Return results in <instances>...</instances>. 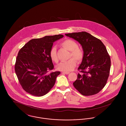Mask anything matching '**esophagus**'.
I'll return each mask as SVG.
<instances>
[{
	"label": "esophagus",
	"mask_w": 126,
	"mask_h": 126,
	"mask_svg": "<svg viewBox=\"0 0 126 126\" xmlns=\"http://www.w3.org/2000/svg\"><path fill=\"white\" fill-rule=\"evenodd\" d=\"M70 72H62L63 74H68Z\"/></svg>",
	"instance_id": "34e87169"
}]
</instances>
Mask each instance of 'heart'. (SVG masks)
<instances>
[{"label":"heart","mask_w":126,"mask_h":126,"mask_svg":"<svg viewBox=\"0 0 126 126\" xmlns=\"http://www.w3.org/2000/svg\"><path fill=\"white\" fill-rule=\"evenodd\" d=\"M61 45L64 48L70 51V57L74 58H71L66 61L62 62L58 65L57 68L60 71L68 72L72 70L75 67L77 63L76 59L78 62H81L83 60L84 57V51L82 49L78 47L77 43L72 40H66L62 42ZM49 56L53 62L55 63L58 62L57 49L55 47H53L50 49Z\"/></svg>","instance_id":"b5f03b06"}]
</instances>
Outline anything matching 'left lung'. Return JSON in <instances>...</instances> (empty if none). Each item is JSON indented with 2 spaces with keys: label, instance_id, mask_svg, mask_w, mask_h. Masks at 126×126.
<instances>
[{
  "label": "left lung",
  "instance_id": "1",
  "mask_svg": "<svg viewBox=\"0 0 126 126\" xmlns=\"http://www.w3.org/2000/svg\"><path fill=\"white\" fill-rule=\"evenodd\" d=\"M65 35L79 42L84 52V58L78 68L81 73L73 83L74 87L84 96L98 93L106 84L111 65L105 45L86 32Z\"/></svg>",
  "mask_w": 126,
  "mask_h": 126
}]
</instances>
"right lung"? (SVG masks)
<instances>
[{
  "label": "right lung",
  "instance_id": "add662e5",
  "mask_svg": "<svg viewBox=\"0 0 126 126\" xmlns=\"http://www.w3.org/2000/svg\"><path fill=\"white\" fill-rule=\"evenodd\" d=\"M63 37V35H56L34 39L19 51L15 65V72L22 88L27 93L42 96L54 85L61 72L48 73L54 69L49 52L53 43Z\"/></svg>",
  "mask_w": 126,
  "mask_h": 126
}]
</instances>
